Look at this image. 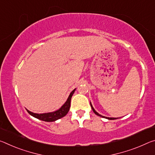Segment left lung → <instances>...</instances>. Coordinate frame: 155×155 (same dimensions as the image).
Masks as SVG:
<instances>
[{"label": "left lung", "instance_id": "8db88e82", "mask_svg": "<svg viewBox=\"0 0 155 155\" xmlns=\"http://www.w3.org/2000/svg\"><path fill=\"white\" fill-rule=\"evenodd\" d=\"M90 105H91V107H92V110H93V112H94L96 114L98 115V116H99V117H104V118H105V119H110V120H114V119H117V118H110V117H105L102 116V115L99 114V113H98L97 112H96V111H95V110L94 109V107H92V104H91V103H90Z\"/></svg>", "mask_w": 155, "mask_h": 155}]
</instances>
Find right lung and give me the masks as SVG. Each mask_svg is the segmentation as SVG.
<instances>
[{
    "mask_svg": "<svg viewBox=\"0 0 155 155\" xmlns=\"http://www.w3.org/2000/svg\"><path fill=\"white\" fill-rule=\"evenodd\" d=\"M74 91H75V89L72 91V92L70 93V96H69L67 101L63 104V106L61 107L59 110H56L55 112L45 113V114H36V113L31 112L28 110H27V111H28L29 114L31 115L32 117L36 118V119L42 120V121H47V122L55 121L56 120L65 117V115L68 114V112H69V110H70V107L71 99H72V97L74 94Z\"/></svg>",
    "mask_w": 155,
    "mask_h": 155,
    "instance_id": "obj_1",
    "label": "right lung"
}]
</instances>
